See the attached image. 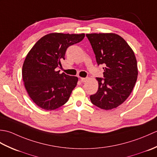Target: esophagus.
I'll use <instances>...</instances> for the list:
<instances>
[{"mask_svg": "<svg viewBox=\"0 0 157 157\" xmlns=\"http://www.w3.org/2000/svg\"><path fill=\"white\" fill-rule=\"evenodd\" d=\"M80 79H81V81H82V82H86L88 81V78H81Z\"/></svg>", "mask_w": 157, "mask_h": 157, "instance_id": "obj_1", "label": "esophagus"}]
</instances>
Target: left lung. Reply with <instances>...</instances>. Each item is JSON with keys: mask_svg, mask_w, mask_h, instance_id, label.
I'll list each match as a JSON object with an SVG mask.
<instances>
[{"mask_svg": "<svg viewBox=\"0 0 157 157\" xmlns=\"http://www.w3.org/2000/svg\"><path fill=\"white\" fill-rule=\"evenodd\" d=\"M98 65H104L103 77L96 78L98 90L90 96L93 105L111 110L121 105L137 80V61L134 51L121 36L109 34H86Z\"/></svg>", "mask_w": 157, "mask_h": 157, "instance_id": "left-lung-1", "label": "left lung"}]
</instances>
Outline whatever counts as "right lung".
<instances>
[{"label":"right lung","instance_id":"right-lung-1","mask_svg":"<svg viewBox=\"0 0 157 157\" xmlns=\"http://www.w3.org/2000/svg\"><path fill=\"white\" fill-rule=\"evenodd\" d=\"M84 37V34L52 33L40 39L26 56L23 80L29 97L40 108L51 111L68 101L78 78L59 73L56 69L61 67L69 46Z\"/></svg>","mask_w":157,"mask_h":157}]
</instances>
